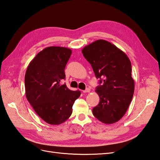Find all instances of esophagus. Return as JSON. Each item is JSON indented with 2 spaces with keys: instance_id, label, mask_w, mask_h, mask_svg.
<instances>
[{
  "instance_id": "1",
  "label": "esophagus",
  "mask_w": 160,
  "mask_h": 160,
  "mask_svg": "<svg viewBox=\"0 0 160 160\" xmlns=\"http://www.w3.org/2000/svg\"><path fill=\"white\" fill-rule=\"evenodd\" d=\"M82 91H83V93H89L91 91V89H89V88H87V89H86L85 90H84Z\"/></svg>"
}]
</instances>
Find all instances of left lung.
Returning <instances> with one entry per match:
<instances>
[{
  "label": "left lung",
  "instance_id": "left-lung-1",
  "mask_svg": "<svg viewBox=\"0 0 160 160\" xmlns=\"http://www.w3.org/2000/svg\"><path fill=\"white\" fill-rule=\"evenodd\" d=\"M82 52L100 79L96 90L100 102L93 108V114L104 124H113L124 116L133 96L131 61L124 52L104 40L85 46Z\"/></svg>",
  "mask_w": 160,
  "mask_h": 160
}]
</instances>
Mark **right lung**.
Masks as SVG:
<instances>
[{
  "instance_id": "right-lung-1",
  "label": "right lung",
  "mask_w": 160,
  "mask_h": 160,
  "mask_svg": "<svg viewBox=\"0 0 160 160\" xmlns=\"http://www.w3.org/2000/svg\"><path fill=\"white\" fill-rule=\"evenodd\" d=\"M72 53L69 48L49 47L40 52L28 67L25 76L26 98L47 123L58 125L69 119L80 91H71L60 81Z\"/></svg>"
}]
</instances>
